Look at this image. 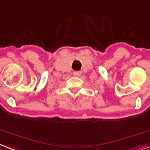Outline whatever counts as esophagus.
<instances>
[{"instance_id":"esophagus-1","label":"esophagus","mask_w":150,"mask_h":150,"mask_svg":"<svg viewBox=\"0 0 150 150\" xmlns=\"http://www.w3.org/2000/svg\"><path fill=\"white\" fill-rule=\"evenodd\" d=\"M73 75L74 76H80L81 75V71H74L73 72Z\"/></svg>"}]
</instances>
